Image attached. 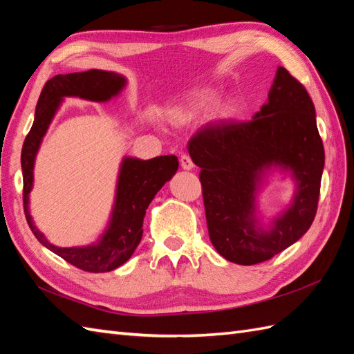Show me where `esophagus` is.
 Segmentation results:
<instances>
[{"mask_svg": "<svg viewBox=\"0 0 354 354\" xmlns=\"http://www.w3.org/2000/svg\"><path fill=\"white\" fill-rule=\"evenodd\" d=\"M179 162H181V167L184 170H192L194 167L192 158L189 155H181V158H179Z\"/></svg>", "mask_w": 354, "mask_h": 354, "instance_id": "1", "label": "esophagus"}]
</instances>
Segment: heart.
<instances>
[{
  "label": "heart",
  "instance_id": "1",
  "mask_svg": "<svg viewBox=\"0 0 354 354\" xmlns=\"http://www.w3.org/2000/svg\"><path fill=\"white\" fill-rule=\"evenodd\" d=\"M217 94L214 91H201L192 95L190 99H187L183 104H179L175 109L171 111V118L178 123H187L193 120L194 117H198L201 112L207 111L212 104L216 102ZM237 114V104L234 100H227L223 102L219 108H217V117L221 120H230L232 117H236Z\"/></svg>",
  "mask_w": 354,
  "mask_h": 354
}]
</instances>
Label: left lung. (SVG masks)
<instances>
[{
  "label": "left lung",
  "instance_id": "8db88e82",
  "mask_svg": "<svg viewBox=\"0 0 354 354\" xmlns=\"http://www.w3.org/2000/svg\"><path fill=\"white\" fill-rule=\"evenodd\" d=\"M201 167L208 234L228 261L250 266L301 239L317 214L324 146L306 88L278 66L268 102L251 122L208 124L189 141ZM278 171L296 184L291 204L268 224L257 196Z\"/></svg>",
  "mask_w": 354,
  "mask_h": 354
}]
</instances>
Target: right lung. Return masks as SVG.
Here are the masks:
<instances>
[{
    "label": "right lung",
    "mask_w": 354,
    "mask_h": 354,
    "mask_svg": "<svg viewBox=\"0 0 354 354\" xmlns=\"http://www.w3.org/2000/svg\"><path fill=\"white\" fill-rule=\"evenodd\" d=\"M127 80L114 71L89 70L84 73L57 74L45 84L36 104L35 122L26 137L21 152L22 179H24V213L35 237L51 252L57 254L73 266L86 272H109L132 257L141 242L142 221L146 209L161 187L170 181L178 170L175 155L156 156L152 160L124 156L120 164L115 199L106 228L95 242L85 246L61 248L50 243L36 228L30 214V192L33 189V169L36 155L50 123L61 108L65 97L104 103L123 91Z\"/></svg>",
    "instance_id": "obj_1"
}]
</instances>
